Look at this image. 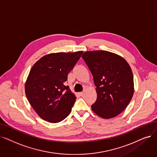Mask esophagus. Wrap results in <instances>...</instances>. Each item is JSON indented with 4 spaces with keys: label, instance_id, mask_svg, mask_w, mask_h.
Returning <instances> with one entry per match:
<instances>
[{
    "label": "esophagus",
    "instance_id": "esophagus-1",
    "mask_svg": "<svg viewBox=\"0 0 157 157\" xmlns=\"http://www.w3.org/2000/svg\"><path fill=\"white\" fill-rule=\"evenodd\" d=\"M79 95H80V96H83V95H84V94H85V92H79Z\"/></svg>",
    "mask_w": 157,
    "mask_h": 157
}]
</instances>
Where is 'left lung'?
I'll return each mask as SVG.
<instances>
[{"label": "left lung", "instance_id": "8db88e82", "mask_svg": "<svg viewBox=\"0 0 157 157\" xmlns=\"http://www.w3.org/2000/svg\"><path fill=\"white\" fill-rule=\"evenodd\" d=\"M92 74L97 99L92 111L103 119L120 114L127 107L134 93L131 67L124 58L109 51H86L82 55Z\"/></svg>", "mask_w": 157, "mask_h": 157}]
</instances>
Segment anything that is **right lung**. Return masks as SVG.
Wrapping results in <instances>:
<instances>
[{
  "instance_id": "1",
  "label": "right lung",
  "mask_w": 157,
  "mask_h": 157,
  "mask_svg": "<svg viewBox=\"0 0 157 157\" xmlns=\"http://www.w3.org/2000/svg\"><path fill=\"white\" fill-rule=\"evenodd\" d=\"M83 52L51 53L32 67L25 92L30 105L42 119L56 123L71 112L76 98L65 83Z\"/></svg>"
}]
</instances>
